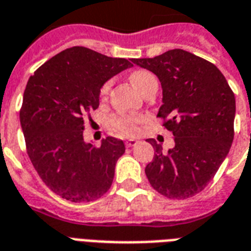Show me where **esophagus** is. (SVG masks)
I'll list each match as a JSON object with an SVG mask.
<instances>
[{
  "label": "esophagus",
  "instance_id": "34e87169",
  "mask_svg": "<svg viewBox=\"0 0 251 251\" xmlns=\"http://www.w3.org/2000/svg\"><path fill=\"white\" fill-rule=\"evenodd\" d=\"M136 144H137V141H136V140H128V141H126V147L132 148V147H135Z\"/></svg>",
  "mask_w": 251,
  "mask_h": 251
}]
</instances>
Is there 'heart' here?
Here are the masks:
<instances>
[{
	"instance_id": "1",
	"label": "heart",
	"mask_w": 251,
	"mask_h": 251,
	"mask_svg": "<svg viewBox=\"0 0 251 251\" xmlns=\"http://www.w3.org/2000/svg\"><path fill=\"white\" fill-rule=\"evenodd\" d=\"M131 81L135 85L136 89H139L141 93L147 89L152 82H156V77L148 71H136L131 75ZM110 90V81L104 82L99 90V97L100 99L106 98ZM141 122V118L133 115H127V114H115L110 118V127L114 131L119 132L122 135L132 136L137 132V126Z\"/></svg>"
}]
</instances>
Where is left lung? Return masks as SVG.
I'll return each mask as SVG.
<instances>
[{"label": "left lung", "instance_id": "8db88e82", "mask_svg": "<svg viewBox=\"0 0 251 251\" xmlns=\"http://www.w3.org/2000/svg\"><path fill=\"white\" fill-rule=\"evenodd\" d=\"M132 63L153 72L162 85L157 118L174 136L162 153L148 139L154 157L145 168L149 183L169 199H187L204 190L228 154L234 137L236 99L216 65L183 50H170Z\"/></svg>", "mask_w": 251, "mask_h": 251}]
</instances>
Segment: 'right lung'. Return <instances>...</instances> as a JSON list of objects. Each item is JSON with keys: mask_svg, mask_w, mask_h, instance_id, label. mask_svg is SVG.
Masks as SVG:
<instances>
[{"mask_svg": "<svg viewBox=\"0 0 251 251\" xmlns=\"http://www.w3.org/2000/svg\"><path fill=\"white\" fill-rule=\"evenodd\" d=\"M129 67L127 59L72 47L28 79L19 111L27 154L43 182L63 199L91 201L111 187L124 143L108 136L95 147L83 141L82 132L99 106L102 85Z\"/></svg>", "mask_w": 251, "mask_h": 251, "instance_id": "add662e5", "label": "right lung"}]
</instances>
